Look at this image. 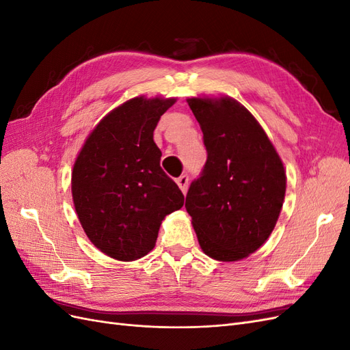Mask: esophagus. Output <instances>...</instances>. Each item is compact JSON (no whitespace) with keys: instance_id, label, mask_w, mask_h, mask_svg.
Segmentation results:
<instances>
[{"instance_id":"1","label":"esophagus","mask_w":350,"mask_h":350,"mask_svg":"<svg viewBox=\"0 0 350 350\" xmlns=\"http://www.w3.org/2000/svg\"><path fill=\"white\" fill-rule=\"evenodd\" d=\"M188 183H189V176L187 174L181 175L179 178H176V184L178 187L181 188V191L185 194L187 193V188H188Z\"/></svg>"}]
</instances>
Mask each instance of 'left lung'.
<instances>
[{
	"instance_id": "1",
	"label": "left lung",
	"mask_w": 350,
	"mask_h": 350,
	"mask_svg": "<svg viewBox=\"0 0 350 350\" xmlns=\"http://www.w3.org/2000/svg\"><path fill=\"white\" fill-rule=\"evenodd\" d=\"M207 161L187 193L200 247L219 261L248 257L267 241L286 191L280 157L251 112L230 98L187 100Z\"/></svg>"
}]
</instances>
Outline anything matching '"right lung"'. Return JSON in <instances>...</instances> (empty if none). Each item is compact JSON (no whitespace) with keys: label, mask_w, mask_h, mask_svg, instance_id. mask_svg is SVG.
I'll list each match as a JSON object with an SVG mask.
<instances>
[{"label":"right lung","mask_w":350,"mask_h":350,"mask_svg":"<svg viewBox=\"0 0 350 350\" xmlns=\"http://www.w3.org/2000/svg\"><path fill=\"white\" fill-rule=\"evenodd\" d=\"M174 103L143 96L125 102L96 125L74 163L71 191L80 224L94 247L115 260L149 254L165 216L184 206L153 142Z\"/></svg>","instance_id":"obj_1"}]
</instances>
